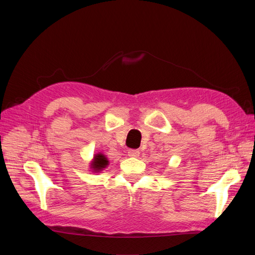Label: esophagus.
Wrapping results in <instances>:
<instances>
[{
	"label": "esophagus",
	"instance_id": "34e87169",
	"mask_svg": "<svg viewBox=\"0 0 255 255\" xmlns=\"http://www.w3.org/2000/svg\"><path fill=\"white\" fill-rule=\"evenodd\" d=\"M128 156H130V157H138V156H139L140 152H139V150H134V149H130V150H128Z\"/></svg>",
	"mask_w": 255,
	"mask_h": 255
}]
</instances>
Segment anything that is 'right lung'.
I'll use <instances>...</instances> for the list:
<instances>
[{
  "label": "right lung",
  "mask_w": 255,
  "mask_h": 255,
  "mask_svg": "<svg viewBox=\"0 0 255 255\" xmlns=\"http://www.w3.org/2000/svg\"><path fill=\"white\" fill-rule=\"evenodd\" d=\"M107 164H109L107 158L104 155H102V154H98V155H96L94 163H92L91 166H94L92 168H94L95 170H101L102 168H105L107 166Z\"/></svg>",
  "instance_id": "add662e5"
}]
</instances>
